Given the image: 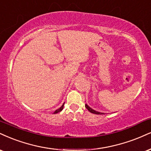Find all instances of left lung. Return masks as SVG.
<instances>
[{"label":"left lung","mask_w":151,"mask_h":151,"mask_svg":"<svg viewBox=\"0 0 151 151\" xmlns=\"http://www.w3.org/2000/svg\"><path fill=\"white\" fill-rule=\"evenodd\" d=\"M85 107H86V108L87 109V110H88L90 112H91V113H93V114H96V115H103V113H102V112H97L96 111V110H93V109H91L90 108V107L88 106V105L87 104H85Z\"/></svg>","instance_id":"1"}]
</instances>
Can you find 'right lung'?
<instances>
[{
  "instance_id": "1",
  "label": "right lung",
  "mask_w": 151,
  "mask_h": 151,
  "mask_svg": "<svg viewBox=\"0 0 151 151\" xmlns=\"http://www.w3.org/2000/svg\"><path fill=\"white\" fill-rule=\"evenodd\" d=\"M64 104H65V103H63V105H62V106L60 107V108L59 109H58V110H56L54 112V114H56V113H58V112H60L61 110H63V106H64Z\"/></svg>"
}]
</instances>
